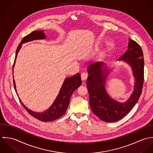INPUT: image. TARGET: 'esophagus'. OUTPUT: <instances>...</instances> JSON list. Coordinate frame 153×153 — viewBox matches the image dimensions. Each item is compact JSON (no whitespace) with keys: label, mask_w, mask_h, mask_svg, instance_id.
I'll return each mask as SVG.
<instances>
[{"label":"esophagus","mask_w":153,"mask_h":153,"mask_svg":"<svg viewBox=\"0 0 153 153\" xmlns=\"http://www.w3.org/2000/svg\"><path fill=\"white\" fill-rule=\"evenodd\" d=\"M87 78H88V74L86 73H83L81 74V79L83 81L86 80L87 79Z\"/></svg>","instance_id":"34e87169"}]
</instances>
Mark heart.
I'll return each mask as SVG.
<instances>
[{"instance_id":"obj_1","label":"heart","mask_w":153,"mask_h":153,"mask_svg":"<svg viewBox=\"0 0 153 153\" xmlns=\"http://www.w3.org/2000/svg\"><path fill=\"white\" fill-rule=\"evenodd\" d=\"M111 45H112V44H111V42H109L108 44V47H110V46H111Z\"/></svg>"}]
</instances>
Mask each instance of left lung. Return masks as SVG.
Listing matches in <instances>:
<instances>
[{"label":"left lung","instance_id":"left-lung-1","mask_svg":"<svg viewBox=\"0 0 153 153\" xmlns=\"http://www.w3.org/2000/svg\"><path fill=\"white\" fill-rule=\"evenodd\" d=\"M131 68L134 77V91L124 102L112 98L106 92V80L110 69L102 62L91 64L88 67L86 85L89 95V104L92 112L101 120L106 122L118 121L122 119L137 103L144 82V56L141 47L129 38L128 50L120 59Z\"/></svg>","mask_w":153,"mask_h":153}]
</instances>
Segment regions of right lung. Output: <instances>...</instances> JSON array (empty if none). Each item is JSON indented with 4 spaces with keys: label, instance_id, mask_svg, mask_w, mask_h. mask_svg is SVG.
<instances>
[{
    "label": "right lung",
    "instance_id": "add662e5",
    "mask_svg": "<svg viewBox=\"0 0 153 153\" xmlns=\"http://www.w3.org/2000/svg\"><path fill=\"white\" fill-rule=\"evenodd\" d=\"M45 38H46V36L44 33V31L42 30V31H33L30 34L28 35L27 36H25L22 39V40L21 41L16 51L15 61L13 65V68L15 64V61L17 58L18 53H19L20 49L21 48L22 45L24 43L30 42L33 40L44 39ZM13 85H14L15 90L19 97L18 93L16 92V85H15V82L14 79H13ZM81 85H82L81 76H80V74L79 73L74 75L73 76L66 78L64 80L61 86L60 92L59 93L58 95L57 96L54 102L51 105V106L47 110L42 112H36L32 111V110L28 108L25 105H24V103H22V100L20 99L19 97V99L21 104L24 106V108L25 109V110L32 117L43 122H51L59 119L65 113L67 108H68V105L70 103V99L71 94H73L74 91H75Z\"/></svg>",
    "mask_w": 153,
    "mask_h": 153
}]
</instances>
